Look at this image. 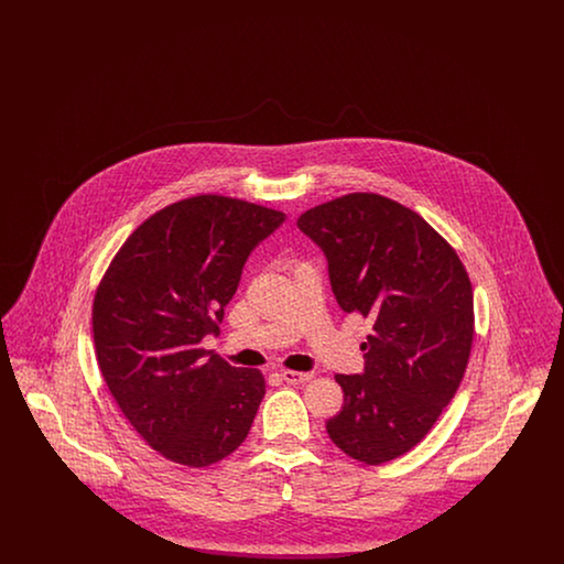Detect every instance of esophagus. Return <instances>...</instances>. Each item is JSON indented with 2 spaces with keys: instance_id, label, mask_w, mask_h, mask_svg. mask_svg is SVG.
Segmentation results:
<instances>
[{
  "instance_id": "obj_1",
  "label": "esophagus",
  "mask_w": 564,
  "mask_h": 564,
  "mask_svg": "<svg viewBox=\"0 0 564 564\" xmlns=\"http://www.w3.org/2000/svg\"><path fill=\"white\" fill-rule=\"evenodd\" d=\"M281 378L288 382V384H304L308 382L313 375L311 372H295V370H283Z\"/></svg>"
}]
</instances>
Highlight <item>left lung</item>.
Returning a JSON list of instances; mask_svg holds the SVG:
<instances>
[{"instance_id": "1", "label": "left lung", "mask_w": 564, "mask_h": 564, "mask_svg": "<svg viewBox=\"0 0 564 564\" xmlns=\"http://www.w3.org/2000/svg\"><path fill=\"white\" fill-rule=\"evenodd\" d=\"M327 258L345 313L372 322L364 375H336L345 405L325 423L350 458L405 455L455 398L474 343V290L455 249L400 203L352 192L297 217Z\"/></svg>"}]
</instances>
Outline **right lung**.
Here are the masks:
<instances>
[{
    "label": "right lung",
    "instance_id": "right-lung-1",
    "mask_svg": "<svg viewBox=\"0 0 564 564\" xmlns=\"http://www.w3.org/2000/svg\"><path fill=\"white\" fill-rule=\"evenodd\" d=\"M285 215L200 194L150 215L95 292L99 370L133 430L159 455L207 467L235 453L267 393L260 370L203 349L239 288L251 249Z\"/></svg>",
    "mask_w": 564,
    "mask_h": 564
}]
</instances>
